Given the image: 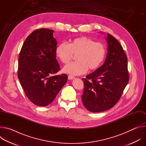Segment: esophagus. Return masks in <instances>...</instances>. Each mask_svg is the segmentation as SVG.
<instances>
[{"mask_svg":"<svg viewBox=\"0 0 146 146\" xmlns=\"http://www.w3.org/2000/svg\"><path fill=\"white\" fill-rule=\"evenodd\" d=\"M75 77L72 75H69L68 76V79L69 80H72V79H74Z\"/></svg>","mask_w":146,"mask_h":146,"instance_id":"34e87169","label":"esophagus"}]
</instances>
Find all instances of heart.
I'll use <instances>...</instances> for the list:
<instances>
[{
	"label": "heart",
	"mask_w": 146,
	"mask_h": 146,
	"mask_svg": "<svg viewBox=\"0 0 146 146\" xmlns=\"http://www.w3.org/2000/svg\"><path fill=\"white\" fill-rule=\"evenodd\" d=\"M76 55L77 61L72 62L63 68V72L72 75L86 73L88 69L94 70L103 63L106 55V47L102 43L82 36L74 38L69 44L62 42L55 48L56 56L64 64L72 60Z\"/></svg>",
	"instance_id": "heart-1"
}]
</instances>
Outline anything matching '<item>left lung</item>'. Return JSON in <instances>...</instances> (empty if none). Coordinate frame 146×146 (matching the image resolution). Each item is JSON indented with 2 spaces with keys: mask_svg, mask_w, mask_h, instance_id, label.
Listing matches in <instances>:
<instances>
[{
  "mask_svg": "<svg viewBox=\"0 0 146 146\" xmlns=\"http://www.w3.org/2000/svg\"><path fill=\"white\" fill-rule=\"evenodd\" d=\"M108 54L104 64L82 78L84 89L81 96L85 108L91 112L109 110L118 102L129 81L128 59L118 40L108 34Z\"/></svg>",
  "mask_w": 146,
  "mask_h": 146,
  "instance_id": "8db88e82",
  "label": "left lung"
}]
</instances>
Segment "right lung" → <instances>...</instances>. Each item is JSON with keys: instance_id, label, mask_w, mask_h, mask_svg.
<instances>
[{"instance_id": "obj_1", "label": "right lung", "mask_w": 146, "mask_h": 146, "mask_svg": "<svg viewBox=\"0 0 146 146\" xmlns=\"http://www.w3.org/2000/svg\"><path fill=\"white\" fill-rule=\"evenodd\" d=\"M53 32L44 28L33 31L25 40L18 57L21 85L28 98L39 106L51 103L68 80L65 74L52 76L60 70Z\"/></svg>"}]
</instances>
